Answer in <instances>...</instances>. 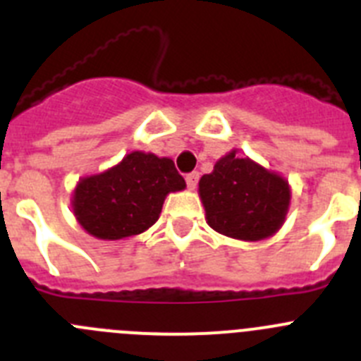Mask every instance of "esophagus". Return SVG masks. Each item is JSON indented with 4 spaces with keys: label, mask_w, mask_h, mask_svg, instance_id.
Listing matches in <instances>:
<instances>
[{
    "label": "esophagus",
    "mask_w": 361,
    "mask_h": 361,
    "mask_svg": "<svg viewBox=\"0 0 361 361\" xmlns=\"http://www.w3.org/2000/svg\"><path fill=\"white\" fill-rule=\"evenodd\" d=\"M199 171H191V173L186 175V184L190 190H195L197 184H199Z\"/></svg>",
    "instance_id": "1"
}]
</instances>
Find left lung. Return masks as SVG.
Wrapping results in <instances>:
<instances>
[{
    "label": "left lung",
    "mask_w": 361,
    "mask_h": 361,
    "mask_svg": "<svg viewBox=\"0 0 361 361\" xmlns=\"http://www.w3.org/2000/svg\"><path fill=\"white\" fill-rule=\"evenodd\" d=\"M206 220L215 231L237 240L257 242L282 228L291 202L288 180L237 149L219 159L199 180Z\"/></svg>",
    "instance_id": "1"
}]
</instances>
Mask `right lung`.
I'll return each mask as SVG.
<instances>
[{
    "label": "right lung",
    "mask_w": 361,
    "mask_h": 361,
    "mask_svg": "<svg viewBox=\"0 0 361 361\" xmlns=\"http://www.w3.org/2000/svg\"><path fill=\"white\" fill-rule=\"evenodd\" d=\"M186 188L173 161L132 152L103 173L81 178L73 190V215L101 240H121L157 222L168 193Z\"/></svg>",
    "instance_id": "right-lung-1"
}]
</instances>
